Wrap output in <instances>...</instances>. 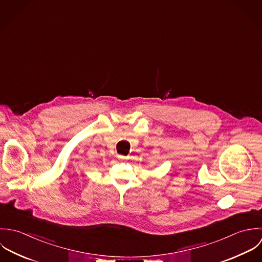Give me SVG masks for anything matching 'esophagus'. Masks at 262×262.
Returning <instances> with one entry per match:
<instances>
[{
	"label": "esophagus",
	"mask_w": 262,
	"mask_h": 262,
	"mask_svg": "<svg viewBox=\"0 0 262 262\" xmlns=\"http://www.w3.org/2000/svg\"><path fill=\"white\" fill-rule=\"evenodd\" d=\"M117 159H118L119 161H125V160L127 159V157H125V156H122V155H118V156H117Z\"/></svg>",
	"instance_id": "esophagus-1"
}]
</instances>
